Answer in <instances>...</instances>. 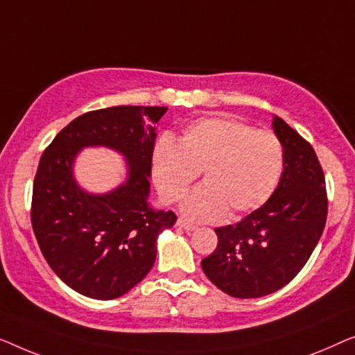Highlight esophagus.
Listing matches in <instances>:
<instances>
[{
    "mask_svg": "<svg viewBox=\"0 0 355 355\" xmlns=\"http://www.w3.org/2000/svg\"><path fill=\"white\" fill-rule=\"evenodd\" d=\"M177 225H178L180 228L187 230V232H193V230H196V225H193V223H189V222H187V220H183V218H178V220H177Z\"/></svg>",
    "mask_w": 355,
    "mask_h": 355,
    "instance_id": "1",
    "label": "esophagus"
}]
</instances>
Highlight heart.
<instances>
[{
    "instance_id": "heart-1",
    "label": "heart",
    "mask_w": 355,
    "mask_h": 355,
    "mask_svg": "<svg viewBox=\"0 0 355 355\" xmlns=\"http://www.w3.org/2000/svg\"><path fill=\"white\" fill-rule=\"evenodd\" d=\"M283 144L270 130L234 117H206L184 130L178 146L168 138L156 144L153 177L161 198L178 202L202 173L204 187L183 201L184 216L217 220L261 207L278 187Z\"/></svg>"
}]
</instances>
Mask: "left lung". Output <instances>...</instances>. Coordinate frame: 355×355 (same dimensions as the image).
Here are the masks:
<instances>
[{"label":"left lung","instance_id":"left-lung-1","mask_svg":"<svg viewBox=\"0 0 355 355\" xmlns=\"http://www.w3.org/2000/svg\"><path fill=\"white\" fill-rule=\"evenodd\" d=\"M283 144V173L270 199L234 225L216 228L218 243L202 259L206 277L233 297H262L302 270L328 216L325 173L312 144L273 119Z\"/></svg>","mask_w":355,"mask_h":355}]
</instances>
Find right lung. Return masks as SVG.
<instances>
[{"label": "right lung", "mask_w": 355, "mask_h": 355, "mask_svg": "<svg viewBox=\"0 0 355 355\" xmlns=\"http://www.w3.org/2000/svg\"><path fill=\"white\" fill-rule=\"evenodd\" d=\"M161 106L89 111L56 135L40 159L30 218L43 257L67 286L93 299H116L148 275L159 233L177 222L172 211L148 206L154 125ZM109 146L129 161V180L116 192L93 197L71 177L83 146Z\"/></svg>", "instance_id": "1"}]
</instances>
